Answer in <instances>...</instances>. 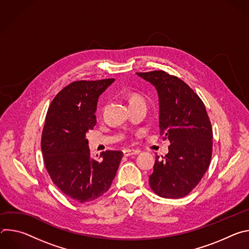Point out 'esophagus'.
I'll return each instance as SVG.
<instances>
[{"label":"esophagus","instance_id":"obj_1","mask_svg":"<svg viewBox=\"0 0 249 249\" xmlns=\"http://www.w3.org/2000/svg\"><path fill=\"white\" fill-rule=\"evenodd\" d=\"M123 154L125 157H129V156H133V155H138L140 154V151L139 150H123Z\"/></svg>","mask_w":249,"mask_h":249}]
</instances>
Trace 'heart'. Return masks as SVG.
Returning a JSON list of instances; mask_svg holds the SVG:
<instances>
[{"label": "heart", "mask_w": 249, "mask_h": 249, "mask_svg": "<svg viewBox=\"0 0 249 249\" xmlns=\"http://www.w3.org/2000/svg\"><path fill=\"white\" fill-rule=\"evenodd\" d=\"M128 98H129V104L130 103H135V102H144L143 98H142L139 94L137 93H130L128 95Z\"/></svg>", "instance_id": "heart-1"}]
</instances>
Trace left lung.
<instances>
[{
  "mask_svg": "<svg viewBox=\"0 0 249 249\" xmlns=\"http://www.w3.org/2000/svg\"><path fill=\"white\" fill-rule=\"evenodd\" d=\"M136 74L155 87L160 134L170 141L165 157H156L149 183L160 197H184L202 179L211 161L213 131L205 105L189 86L163 71Z\"/></svg>",
  "mask_w": 249,
  "mask_h": 249,
  "instance_id": "1",
  "label": "left lung"
}]
</instances>
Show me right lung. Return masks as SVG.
I'll return each mask as SVG.
<instances>
[{
	"mask_svg": "<svg viewBox=\"0 0 249 249\" xmlns=\"http://www.w3.org/2000/svg\"><path fill=\"white\" fill-rule=\"evenodd\" d=\"M114 79L77 81L64 88L52 100L42 132L41 150L54 184L80 203L95 200L107 191L123 157L106 151L100 160L90 157L87 132L96 124L99 95Z\"/></svg>",
	"mask_w": 249,
	"mask_h": 249,
	"instance_id": "add662e5",
	"label": "right lung"
}]
</instances>
